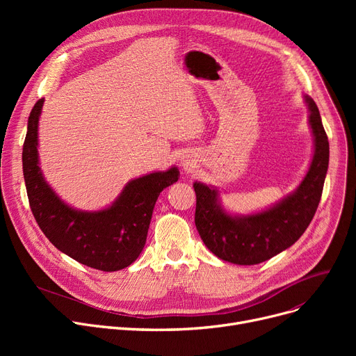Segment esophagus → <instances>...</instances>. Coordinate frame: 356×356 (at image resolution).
<instances>
[{
	"mask_svg": "<svg viewBox=\"0 0 356 356\" xmlns=\"http://www.w3.org/2000/svg\"><path fill=\"white\" fill-rule=\"evenodd\" d=\"M180 164L183 165L184 170H189V168L193 167V160H191V159H183V160L180 161Z\"/></svg>",
	"mask_w": 356,
	"mask_h": 356,
	"instance_id": "1",
	"label": "esophagus"
}]
</instances>
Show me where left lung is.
Returning <instances> with one entry per match:
<instances>
[{"label": "left lung", "instance_id": "1", "mask_svg": "<svg viewBox=\"0 0 356 356\" xmlns=\"http://www.w3.org/2000/svg\"><path fill=\"white\" fill-rule=\"evenodd\" d=\"M313 157L297 189L273 207L248 215L229 213L222 207L219 191L195 181L197 232L218 258L238 266H254L291 247L312 222L323 192L329 165V141L314 101L305 95Z\"/></svg>", "mask_w": 356, "mask_h": 356}]
</instances>
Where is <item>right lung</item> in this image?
<instances>
[{"mask_svg":"<svg viewBox=\"0 0 356 356\" xmlns=\"http://www.w3.org/2000/svg\"><path fill=\"white\" fill-rule=\"evenodd\" d=\"M44 99L33 106L23 145V173L31 212L51 244L78 263L101 271H118L141 254L154 204L163 189L179 180V168L154 172L125 184L101 211L72 208L46 181L39 161V120Z\"/></svg>","mask_w":356,"mask_h":356,"instance_id":"right-lung-1","label":"right lung"}]
</instances>
